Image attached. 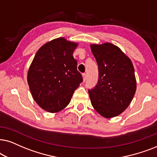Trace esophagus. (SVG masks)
I'll return each mask as SVG.
<instances>
[{
    "instance_id": "34e87169",
    "label": "esophagus",
    "mask_w": 157,
    "mask_h": 157,
    "mask_svg": "<svg viewBox=\"0 0 157 157\" xmlns=\"http://www.w3.org/2000/svg\"><path fill=\"white\" fill-rule=\"evenodd\" d=\"M86 78H87V76H86V74H82V79H83V82H85V80H86Z\"/></svg>"
}]
</instances>
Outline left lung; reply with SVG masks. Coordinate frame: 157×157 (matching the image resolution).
<instances>
[{"instance_id": "left-lung-1", "label": "left lung", "mask_w": 157, "mask_h": 157, "mask_svg": "<svg viewBox=\"0 0 157 157\" xmlns=\"http://www.w3.org/2000/svg\"><path fill=\"white\" fill-rule=\"evenodd\" d=\"M99 70V80L88 91L92 105L104 118L122 113L136 90L134 67L128 56L111 43L90 44Z\"/></svg>"}]
</instances>
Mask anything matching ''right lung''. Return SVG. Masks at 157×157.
<instances>
[{
	"instance_id": "1",
	"label": "right lung",
	"mask_w": 157,
	"mask_h": 157,
	"mask_svg": "<svg viewBox=\"0 0 157 157\" xmlns=\"http://www.w3.org/2000/svg\"><path fill=\"white\" fill-rule=\"evenodd\" d=\"M78 43L64 37L41 46L27 73V81L35 102L46 111L57 113L70 103L82 82L73 52Z\"/></svg>"
}]
</instances>
